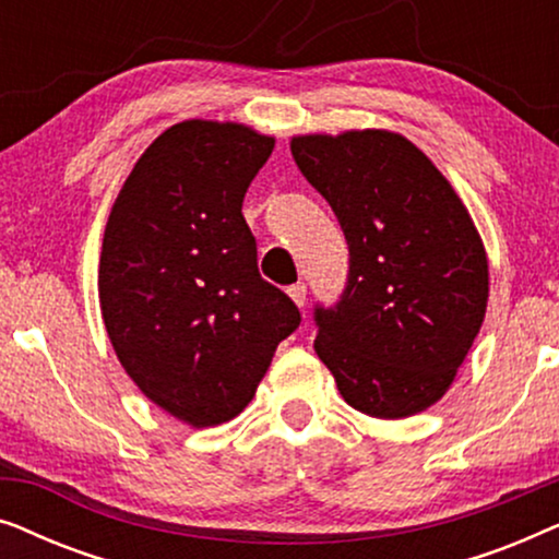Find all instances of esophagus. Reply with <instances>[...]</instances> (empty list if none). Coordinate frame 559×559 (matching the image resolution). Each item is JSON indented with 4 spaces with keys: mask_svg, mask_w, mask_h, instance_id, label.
Segmentation results:
<instances>
[{
    "mask_svg": "<svg viewBox=\"0 0 559 559\" xmlns=\"http://www.w3.org/2000/svg\"><path fill=\"white\" fill-rule=\"evenodd\" d=\"M287 295L293 297V302L297 305V308H302L305 300H308V287L302 285V282H297V285H293L287 289Z\"/></svg>",
    "mask_w": 559,
    "mask_h": 559,
    "instance_id": "34e87169",
    "label": "esophagus"
}]
</instances>
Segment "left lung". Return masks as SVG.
I'll return each mask as SVG.
<instances>
[{
  "mask_svg": "<svg viewBox=\"0 0 559 559\" xmlns=\"http://www.w3.org/2000/svg\"><path fill=\"white\" fill-rule=\"evenodd\" d=\"M289 150L348 243L341 300L316 305V354L354 409L417 415L453 384L486 316L471 213L430 157L386 129L302 134Z\"/></svg>",
  "mask_w": 559,
  "mask_h": 559,
  "instance_id": "obj_1",
  "label": "left lung"
}]
</instances>
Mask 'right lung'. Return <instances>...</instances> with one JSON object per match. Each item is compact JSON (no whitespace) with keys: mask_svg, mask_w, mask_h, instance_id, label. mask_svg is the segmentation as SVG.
Wrapping results in <instances>:
<instances>
[{"mask_svg":"<svg viewBox=\"0 0 559 559\" xmlns=\"http://www.w3.org/2000/svg\"><path fill=\"white\" fill-rule=\"evenodd\" d=\"M274 136L188 119L136 159L106 221L98 300L142 394L193 427L247 407L300 310L262 280L243 221Z\"/></svg>","mask_w":559,"mask_h":559,"instance_id":"right-lung-1","label":"right lung"}]
</instances>
